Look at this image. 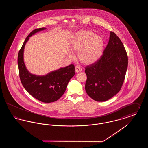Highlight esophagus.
<instances>
[{
    "mask_svg": "<svg viewBox=\"0 0 148 148\" xmlns=\"http://www.w3.org/2000/svg\"><path fill=\"white\" fill-rule=\"evenodd\" d=\"M75 71L77 73H79V72H80L82 71V68L80 66H77L75 68Z\"/></svg>",
    "mask_w": 148,
    "mask_h": 148,
    "instance_id": "34e87169",
    "label": "esophagus"
}]
</instances>
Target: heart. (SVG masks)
I'll use <instances>...</instances> for the list:
<instances>
[{
    "label": "heart",
    "mask_w": 148,
    "mask_h": 148,
    "mask_svg": "<svg viewBox=\"0 0 148 148\" xmlns=\"http://www.w3.org/2000/svg\"><path fill=\"white\" fill-rule=\"evenodd\" d=\"M71 49L77 51V58L85 64H91L98 60L102 56L104 42L102 37L91 30L77 32L71 38ZM73 58V54H71Z\"/></svg>",
    "instance_id": "obj_1"
}]
</instances>
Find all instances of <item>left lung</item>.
<instances>
[{
	"mask_svg": "<svg viewBox=\"0 0 148 148\" xmlns=\"http://www.w3.org/2000/svg\"><path fill=\"white\" fill-rule=\"evenodd\" d=\"M128 64L127 51L119 38L110 32L103 54L94 63L86 66L85 91L93 100L104 101L119 92Z\"/></svg>",
	"mask_w": 148,
	"mask_h": 148,
	"instance_id": "obj_1",
	"label": "left lung"
}]
</instances>
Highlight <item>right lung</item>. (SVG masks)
<instances>
[{
    "instance_id": "right-lung-1",
    "label": "right lung",
    "mask_w": 148,
    "mask_h": 148,
    "mask_svg": "<svg viewBox=\"0 0 148 148\" xmlns=\"http://www.w3.org/2000/svg\"><path fill=\"white\" fill-rule=\"evenodd\" d=\"M45 29L46 28L36 29L26 38L18 53V65L20 79L25 89L39 101L51 103L58 100L63 95L69 80L75 74V68L73 64H71L43 76L32 74L27 69L23 59L25 44L32 35Z\"/></svg>"
}]
</instances>
